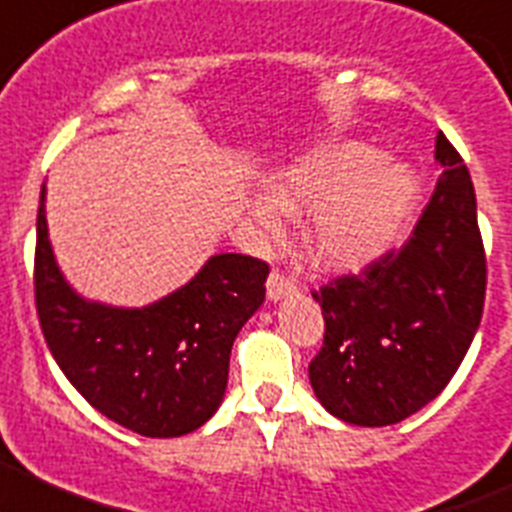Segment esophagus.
Instances as JSON below:
<instances>
[{
    "label": "esophagus",
    "mask_w": 512,
    "mask_h": 512,
    "mask_svg": "<svg viewBox=\"0 0 512 512\" xmlns=\"http://www.w3.org/2000/svg\"><path fill=\"white\" fill-rule=\"evenodd\" d=\"M292 292H295V280H290V277L280 270L270 272V277H267V297H270L272 302L282 300V297L292 295Z\"/></svg>",
    "instance_id": "34e87169"
}]
</instances>
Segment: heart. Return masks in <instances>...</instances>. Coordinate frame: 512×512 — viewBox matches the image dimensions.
Segmentation results:
<instances>
[{"instance_id":"heart-1","label":"heart","mask_w":512,"mask_h":512,"mask_svg":"<svg viewBox=\"0 0 512 512\" xmlns=\"http://www.w3.org/2000/svg\"><path fill=\"white\" fill-rule=\"evenodd\" d=\"M415 195L418 182L405 165L380 160L362 142H335L275 172L252 217L277 235L282 215L310 212L302 227L307 257L325 270L350 272L393 247Z\"/></svg>"}]
</instances>
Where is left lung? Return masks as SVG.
I'll return each instance as SVG.
<instances>
[{
	"instance_id": "obj_1",
	"label": "left lung",
	"mask_w": 512,
	"mask_h": 512,
	"mask_svg": "<svg viewBox=\"0 0 512 512\" xmlns=\"http://www.w3.org/2000/svg\"><path fill=\"white\" fill-rule=\"evenodd\" d=\"M433 197L400 250L312 292L325 340L310 385L327 413L382 428L438 398L483 317L485 267L475 190L463 157L438 132Z\"/></svg>"
}]
</instances>
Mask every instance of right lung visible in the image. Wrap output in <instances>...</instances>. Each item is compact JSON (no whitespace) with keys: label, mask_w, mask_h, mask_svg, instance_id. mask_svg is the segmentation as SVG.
<instances>
[{"label":"right lung","mask_w":512,"mask_h":512,"mask_svg":"<svg viewBox=\"0 0 512 512\" xmlns=\"http://www.w3.org/2000/svg\"><path fill=\"white\" fill-rule=\"evenodd\" d=\"M44 192L34 300L44 340L67 380L104 418L145 438H180L205 425L225 398L232 342L265 300L270 265L227 252L147 307L89 302L54 262Z\"/></svg>","instance_id":"1"}]
</instances>
